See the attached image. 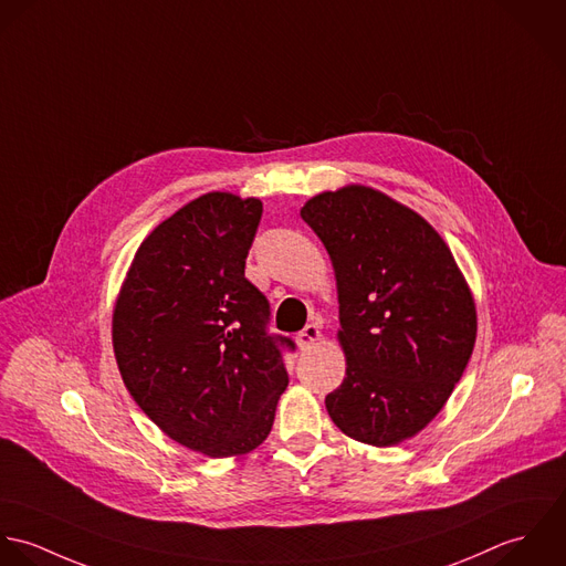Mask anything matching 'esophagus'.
<instances>
[{"label":"esophagus","instance_id":"obj_1","mask_svg":"<svg viewBox=\"0 0 566 566\" xmlns=\"http://www.w3.org/2000/svg\"><path fill=\"white\" fill-rule=\"evenodd\" d=\"M319 339H322V331H319L317 324H308V326H304V331L297 333V345H300L302 349L313 347Z\"/></svg>","mask_w":566,"mask_h":566}]
</instances>
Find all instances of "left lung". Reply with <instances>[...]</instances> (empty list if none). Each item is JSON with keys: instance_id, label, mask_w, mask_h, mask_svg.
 <instances>
[{"instance_id": "1", "label": "left lung", "mask_w": 566, "mask_h": 566, "mask_svg": "<svg viewBox=\"0 0 566 566\" xmlns=\"http://www.w3.org/2000/svg\"><path fill=\"white\" fill-rule=\"evenodd\" d=\"M331 253L345 378L326 396L340 431L391 447L422 431L459 382L476 337L468 284L440 233L389 197L347 186L302 208Z\"/></svg>"}]
</instances>
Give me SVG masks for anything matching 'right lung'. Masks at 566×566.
Listing matches in <instances>:
<instances>
[{
    "label": "right lung",
    "instance_id": "right-lung-1",
    "mask_svg": "<svg viewBox=\"0 0 566 566\" xmlns=\"http://www.w3.org/2000/svg\"><path fill=\"white\" fill-rule=\"evenodd\" d=\"M258 199L210 192L139 244L114 311L119 374L175 442L210 457L271 433L295 340L269 333L271 306L244 277Z\"/></svg>",
    "mask_w": 566,
    "mask_h": 566
}]
</instances>
